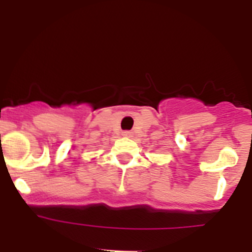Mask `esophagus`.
Returning a JSON list of instances; mask_svg holds the SVG:
<instances>
[{"label":"esophagus","instance_id":"esophagus-1","mask_svg":"<svg viewBox=\"0 0 252 252\" xmlns=\"http://www.w3.org/2000/svg\"><path fill=\"white\" fill-rule=\"evenodd\" d=\"M123 135H126V137H130V131H124Z\"/></svg>","mask_w":252,"mask_h":252}]
</instances>
